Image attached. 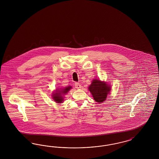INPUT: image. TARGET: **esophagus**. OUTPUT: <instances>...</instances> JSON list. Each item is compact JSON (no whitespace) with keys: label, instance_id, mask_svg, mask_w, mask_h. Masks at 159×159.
Wrapping results in <instances>:
<instances>
[{"label":"esophagus","instance_id":"obj_1","mask_svg":"<svg viewBox=\"0 0 159 159\" xmlns=\"http://www.w3.org/2000/svg\"><path fill=\"white\" fill-rule=\"evenodd\" d=\"M75 88L77 89H80L81 88V84L79 83L76 82L75 83Z\"/></svg>","mask_w":159,"mask_h":159}]
</instances>
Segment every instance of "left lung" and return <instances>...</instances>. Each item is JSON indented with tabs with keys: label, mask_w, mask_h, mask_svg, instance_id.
<instances>
[{
	"label": "left lung",
	"mask_w": 159,
	"mask_h": 159,
	"mask_svg": "<svg viewBox=\"0 0 159 159\" xmlns=\"http://www.w3.org/2000/svg\"><path fill=\"white\" fill-rule=\"evenodd\" d=\"M89 90L92 94L94 100L99 103L103 102L110 94L111 88L110 85L105 82H102L98 79H94L89 87Z\"/></svg>",
	"instance_id": "obj_1"
}]
</instances>
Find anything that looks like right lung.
<instances>
[{
	"mask_svg": "<svg viewBox=\"0 0 159 159\" xmlns=\"http://www.w3.org/2000/svg\"><path fill=\"white\" fill-rule=\"evenodd\" d=\"M71 86H67L65 88H61L60 89H56V92L53 93L52 98L53 100L57 103H61L63 102V96L65 95L66 93H67L71 89Z\"/></svg>",
	"mask_w": 159,
	"mask_h": 159,
	"instance_id": "1",
	"label": "right lung"
}]
</instances>
